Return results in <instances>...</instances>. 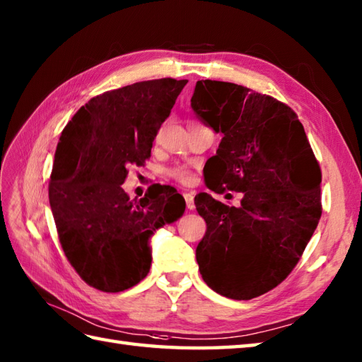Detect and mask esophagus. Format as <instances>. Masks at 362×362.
I'll list each match as a JSON object with an SVG mask.
<instances>
[{
    "label": "esophagus",
    "mask_w": 362,
    "mask_h": 362,
    "mask_svg": "<svg viewBox=\"0 0 362 362\" xmlns=\"http://www.w3.org/2000/svg\"><path fill=\"white\" fill-rule=\"evenodd\" d=\"M183 197H185V202H187V206L189 210L194 209V194L193 193H183Z\"/></svg>",
    "instance_id": "obj_1"
}]
</instances>
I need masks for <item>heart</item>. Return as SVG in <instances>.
I'll return each mask as SVG.
<instances>
[{
  "instance_id": "b5f03b06",
  "label": "heart",
  "mask_w": 362,
  "mask_h": 362,
  "mask_svg": "<svg viewBox=\"0 0 362 362\" xmlns=\"http://www.w3.org/2000/svg\"><path fill=\"white\" fill-rule=\"evenodd\" d=\"M171 174L175 177L177 180H180L183 183H188L191 180V173L185 168H175V169H173Z\"/></svg>"
}]
</instances>
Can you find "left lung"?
<instances>
[{"mask_svg": "<svg viewBox=\"0 0 362 362\" xmlns=\"http://www.w3.org/2000/svg\"><path fill=\"white\" fill-rule=\"evenodd\" d=\"M191 109L222 134L206 187L243 193L240 206L196 196L206 222L199 271L218 294L250 300L286 279L310 243L322 214L320 168L297 115L271 96L205 79Z\"/></svg>", "mask_w": 362, "mask_h": 362, "instance_id": "8db88e82", "label": "left lung"}]
</instances>
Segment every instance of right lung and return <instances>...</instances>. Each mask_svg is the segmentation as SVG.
Listing matches in <instances>:
<instances>
[{
  "mask_svg": "<svg viewBox=\"0 0 362 362\" xmlns=\"http://www.w3.org/2000/svg\"><path fill=\"white\" fill-rule=\"evenodd\" d=\"M187 79L136 82L91 98L59 138L49 205L65 255L81 279L119 292L148 275L151 238L185 211V199L158 185L140 201L122 189L129 165L151 157L157 130Z\"/></svg>",
  "mask_w": 362,
  "mask_h": 362,
  "instance_id": "obj_1",
  "label": "right lung"
}]
</instances>
